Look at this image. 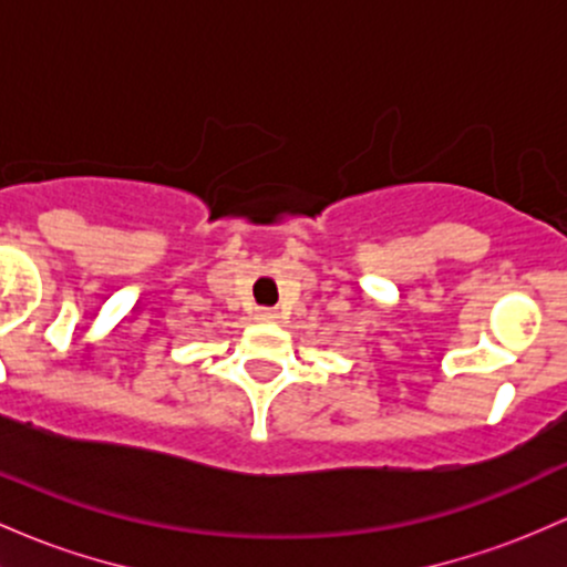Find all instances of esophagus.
Listing matches in <instances>:
<instances>
[{
	"label": "esophagus",
	"instance_id": "1",
	"mask_svg": "<svg viewBox=\"0 0 567 567\" xmlns=\"http://www.w3.org/2000/svg\"><path fill=\"white\" fill-rule=\"evenodd\" d=\"M255 320H260V322H274V320H279V312H277V309L260 307V309H255Z\"/></svg>",
	"mask_w": 567,
	"mask_h": 567
}]
</instances>
